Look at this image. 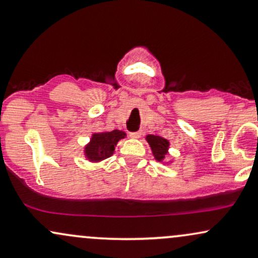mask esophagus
Listing matches in <instances>:
<instances>
[{"label":"esophagus","mask_w":258,"mask_h":258,"mask_svg":"<svg viewBox=\"0 0 258 258\" xmlns=\"http://www.w3.org/2000/svg\"><path fill=\"white\" fill-rule=\"evenodd\" d=\"M141 135H142L141 131L130 132V137H131V138H139V137H141Z\"/></svg>","instance_id":"obj_1"}]
</instances>
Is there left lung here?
I'll list each match as a JSON object with an SVG mask.
<instances>
[{
	"mask_svg": "<svg viewBox=\"0 0 258 258\" xmlns=\"http://www.w3.org/2000/svg\"><path fill=\"white\" fill-rule=\"evenodd\" d=\"M147 142L149 143L150 148H152V152L154 154V156H155V159L161 162L165 156L167 155L168 146H170L167 139L160 137V136L148 135Z\"/></svg>",
	"mask_w": 258,
	"mask_h": 258,
	"instance_id": "obj_1",
	"label": "left lung"
}]
</instances>
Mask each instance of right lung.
I'll use <instances>...</instances> for the list:
<instances>
[{"label":"right lung","instance_id":"right-lung-1","mask_svg":"<svg viewBox=\"0 0 258 258\" xmlns=\"http://www.w3.org/2000/svg\"><path fill=\"white\" fill-rule=\"evenodd\" d=\"M126 133L119 130L111 132H100L92 135L90 143L85 148V155L90 161H102L114 154L115 146Z\"/></svg>","mask_w":258,"mask_h":258}]
</instances>
